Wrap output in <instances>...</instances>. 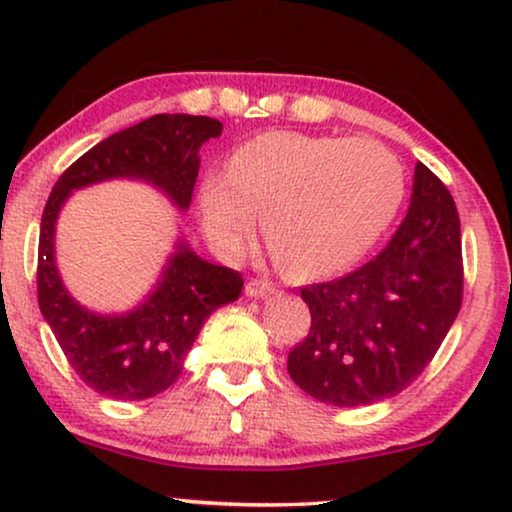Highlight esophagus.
<instances>
[{
    "instance_id": "obj_1",
    "label": "esophagus",
    "mask_w": 512,
    "mask_h": 512,
    "mask_svg": "<svg viewBox=\"0 0 512 512\" xmlns=\"http://www.w3.org/2000/svg\"><path fill=\"white\" fill-rule=\"evenodd\" d=\"M244 291H247V296L251 298H263L268 296V293H275V284L268 282V279H249Z\"/></svg>"
}]
</instances>
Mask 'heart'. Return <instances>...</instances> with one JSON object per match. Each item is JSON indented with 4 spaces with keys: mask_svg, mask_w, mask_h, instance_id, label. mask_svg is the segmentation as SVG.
I'll list each match as a JSON object with an SVG mask.
<instances>
[{
    "mask_svg": "<svg viewBox=\"0 0 512 512\" xmlns=\"http://www.w3.org/2000/svg\"><path fill=\"white\" fill-rule=\"evenodd\" d=\"M405 193L403 165L375 139L270 132L242 144L230 172L200 188L202 226L226 254L263 212V230L293 275L342 270L389 228Z\"/></svg>",
    "mask_w": 512,
    "mask_h": 512,
    "instance_id": "b5f03b06",
    "label": "heart"
}]
</instances>
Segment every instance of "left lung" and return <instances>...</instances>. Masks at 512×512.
Here are the masks:
<instances>
[{
    "instance_id": "obj_1",
    "label": "left lung",
    "mask_w": 512,
    "mask_h": 512,
    "mask_svg": "<svg viewBox=\"0 0 512 512\" xmlns=\"http://www.w3.org/2000/svg\"><path fill=\"white\" fill-rule=\"evenodd\" d=\"M300 296L312 324L286 368L305 394L354 408L410 387L443 345L464 300L452 193L417 163L408 214L387 247L345 277L303 286Z\"/></svg>"
}]
</instances>
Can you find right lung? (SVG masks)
Masks as SVG:
<instances>
[{"mask_svg":"<svg viewBox=\"0 0 512 512\" xmlns=\"http://www.w3.org/2000/svg\"><path fill=\"white\" fill-rule=\"evenodd\" d=\"M223 125L209 116L156 114L116 132L74 160L55 181L41 216L37 298L69 366L83 384L116 401H144L179 380L188 349L216 307L240 298L237 270L212 265L184 242L156 291L123 317H100L76 305L62 286L53 258L55 219L74 188L95 181L146 179L188 209L200 170V146Z\"/></svg>","mask_w":512,"mask_h":512,"instance_id":"1","label":"right lung"}]
</instances>
